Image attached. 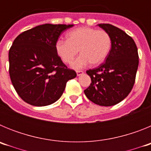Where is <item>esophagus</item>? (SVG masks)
I'll return each mask as SVG.
<instances>
[{
    "mask_svg": "<svg viewBox=\"0 0 151 151\" xmlns=\"http://www.w3.org/2000/svg\"><path fill=\"white\" fill-rule=\"evenodd\" d=\"M76 73H77V76H81V75L83 74L84 72L82 71V70H77Z\"/></svg>",
    "mask_w": 151,
    "mask_h": 151,
    "instance_id": "1",
    "label": "esophagus"
}]
</instances>
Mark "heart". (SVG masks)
<instances>
[{
  "mask_svg": "<svg viewBox=\"0 0 151 151\" xmlns=\"http://www.w3.org/2000/svg\"><path fill=\"white\" fill-rule=\"evenodd\" d=\"M66 37L67 40L56 42V52L63 62L71 63L79 50L81 54L72 64L75 69H82L91 63H102L111 49V38L104 30L84 26L70 31Z\"/></svg>",
  "mask_w": 151,
  "mask_h": 151,
  "instance_id": "1",
  "label": "heart"
}]
</instances>
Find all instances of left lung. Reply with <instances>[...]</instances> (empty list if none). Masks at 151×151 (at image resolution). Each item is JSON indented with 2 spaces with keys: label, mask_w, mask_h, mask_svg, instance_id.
<instances>
[{
  "label": "left lung",
  "mask_w": 151,
  "mask_h": 151,
  "mask_svg": "<svg viewBox=\"0 0 151 151\" xmlns=\"http://www.w3.org/2000/svg\"><path fill=\"white\" fill-rule=\"evenodd\" d=\"M110 35L111 50L105 63L87 70L91 83L84 91L86 97L100 106L117 104L129 95L138 67V48L132 37L110 24H98Z\"/></svg>",
  "instance_id": "8db88e82"
}]
</instances>
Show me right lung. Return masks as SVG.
I'll list each match as a JSON object with an SVG mask.
<instances>
[{"label": "right lung", "instance_id": "1", "mask_svg": "<svg viewBox=\"0 0 151 151\" xmlns=\"http://www.w3.org/2000/svg\"><path fill=\"white\" fill-rule=\"evenodd\" d=\"M73 25L44 24L17 36L9 50L12 84L25 102L36 106L52 104L62 96L66 82L76 77L56 52L63 31Z\"/></svg>", "mask_w": 151, "mask_h": 151}]
</instances>
